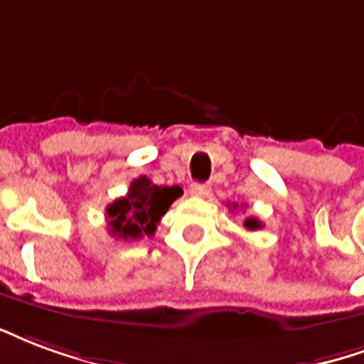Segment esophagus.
Masks as SVG:
<instances>
[{
    "mask_svg": "<svg viewBox=\"0 0 364 364\" xmlns=\"http://www.w3.org/2000/svg\"><path fill=\"white\" fill-rule=\"evenodd\" d=\"M209 192H211L209 184H192L190 186V193H192V196H198V198H208Z\"/></svg>",
    "mask_w": 364,
    "mask_h": 364,
    "instance_id": "obj_1",
    "label": "esophagus"
}]
</instances>
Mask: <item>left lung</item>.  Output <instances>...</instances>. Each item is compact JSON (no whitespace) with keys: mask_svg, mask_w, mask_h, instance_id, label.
<instances>
[{"mask_svg":"<svg viewBox=\"0 0 364 364\" xmlns=\"http://www.w3.org/2000/svg\"><path fill=\"white\" fill-rule=\"evenodd\" d=\"M235 209H237V205H235ZM244 227L248 230H256V229H262V223L256 219V217H248L246 221H244Z\"/></svg>","mask_w":364,"mask_h":364,"instance_id":"left-lung-1","label":"left lung"}]
</instances>
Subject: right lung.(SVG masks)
Returning a JSON list of instances; mask_svg holds the SVG:
<instances>
[{
  "mask_svg": "<svg viewBox=\"0 0 364 364\" xmlns=\"http://www.w3.org/2000/svg\"><path fill=\"white\" fill-rule=\"evenodd\" d=\"M180 196V186H156L147 176L135 178L126 196L106 208L110 235L124 240L153 237L161 217Z\"/></svg>",
  "mask_w": 364,
  "mask_h": 364,
  "instance_id": "1",
  "label": "right lung"
}]
</instances>
